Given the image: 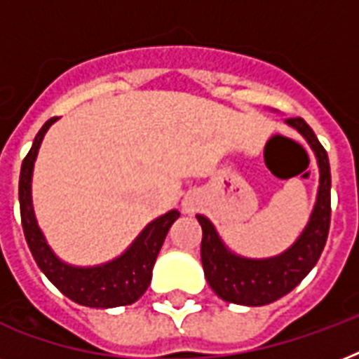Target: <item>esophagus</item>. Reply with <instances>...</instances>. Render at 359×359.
I'll list each match as a JSON object with an SVG mask.
<instances>
[{"label": "esophagus", "instance_id": "esophagus-1", "mask_svg": "<svg viewBox=\"0 0 359 359\" xmlns=\"http://www.w3.org/2000/svg\"><path fill=\"white\" fill-rule=\"evenodd\" d=\"M196 199H191V197H186L184 201H182V208H184V212H194L196 210Z\"/></svg>", "mask_w": 359, "mask_h": 359}]
</instances>
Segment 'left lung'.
Wrapping results in <instances>:
<instances>
[{"instance_id":"1","label":"left lung","mask_w":359,"mask_h":359,"mask_svg":"<svg viewBox=\"0 0 359 359\" xmlns=\"http://www.w3.org/2000/svg\"><path fill=\"white\" fill-rule=\"evenodd\" d=\"M287 123L306 137L315 151L320 169L317 205L306 231L296 240L294 245L272 259H244L225 248L214 225L205 216H197L203 229L201 261L205 278L214 292L231 304L251 307L266 306L279 300L281 296L289 294L311 272L326 245L332 218V175L328 154L315 132L302 117H290Z\"/></svg>"}]
</instances>
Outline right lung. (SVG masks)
Instances as JSON below:
<instances>
[{
	"label": "right lung",
	"instance_id": "1",
	"mask_svg": "<svg viewBox=\"0 0 359 359\" xmlns=\"http://www.w3.org/2000/svg\"><path fill=\"white\" fill-rule=\"evenodd\" d=\"M57 117H52L44 123L39 134L35 135L33 147L25 154L22 169H20V216L22 227L27 240L33 259L39 268L46 273V278L57 287L70 300L87 307H119L130 306L140 300L147 290L152 278V266L156 262L165 235L173 222L180 214L177 210L163 214L143 229L126 253L115 261L95 268H74L65 264L53 255L48 248L41 229L36 227L35 214L31 207V173L35 163L36 152L46 130L55 123Z\"/></svg>",
	"mask_w": 359,
	"mask_h": 359
}]
</instances>
